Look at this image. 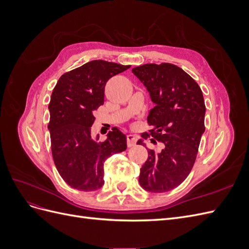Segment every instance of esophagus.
Instances as JSON below:
<instances>
[{
  "label": "esophagus",
  "instance_id": "esophagus-1",
  "mask_svg": "<svg viewBox=\"0 0 249 249\" xmlns=\"http://www.w3.org/2000/svg\"><path fill=\"white\" fill-rule=\"evenodd\" d=\"M126 141H127V146L131 147V146H134L135 144H136L137 138H136V136H134V135L130 134L126 136Z\"/></svg>",
  "mask_w": 249,
  "mask_h": 249
}]
</instances>
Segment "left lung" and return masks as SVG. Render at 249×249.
Wrapping results in <instances>:
<instances>
[{
	"label": "left lung",
	"instance_id": "1",
	"mask_svg": "<svg viewBox=\"0 0 249 249\" xmlns=\"http://www.w3.org/2000/svg\"><path fill=\"white\" fill-rule=\"evenodd\" d=\"M132 72L144 85L156 106L149 111L148 133L141 134L164 144L160 153L148 149L140 169L143 189L162 193L175 189L189 176L205 132L206 106L198 84L180 67L171 63H148ZM138 144H143L139 140Z\"/></svg>",
	"mask_w": 249,
	"mask_h": 249
}]
</instances>
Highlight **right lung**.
<instances>
[{"label":"right lung","instance_id":"right-lung-1","mask_svg":"<svg viewBox=\"0 0 249 249\" xmlns=\"http://www.w3.org/2000/svg\"><path fill=\"white\" fill-rule=\"evenodd\" d=\"M130 67L93 60L63 73L53 90L48 125L52 155L59 175L74 189H100L104 162L126 149V136L116 127L106 140L97 142L91 137V126L94 112L104 104L107 81Z\"/></svg>","mask_w":249,"mask_h":249}]
</instances>
